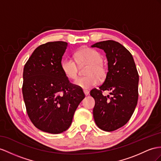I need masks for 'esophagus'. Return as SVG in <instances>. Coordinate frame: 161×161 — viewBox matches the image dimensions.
Segmentation results:
<instances>
[{
	"label": "esophagus",
	"instance_id": "1",
	"mask_svg": "<svg viewBox=\"0 0 161 161\" xmlns=\"http://www.w3.org/2000/svg\"><path fill=\"white\" fill-rule=\"evenodd\" d=\"M84 92L86 96H88V94H89V91H88V90H84Z\"/></svg>",
	"mask_w": 161,
	"mask_h": 161
}]
</instances>
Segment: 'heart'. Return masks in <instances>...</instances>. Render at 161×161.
<instances>
[{
  "instance_id": "1",
  "label": "heart",
  "mask_w": 161,
  "mask_h": 161,
  "mask_svg": "<svg viewBox=\"0 0 161 161\" xmlns=\"http://www.w3.org/2000/svg\"><path fill=\"white\" fill-rule=\"evenodd\" d=\"M75 60L71 58H65L61 62V69L69 80H75L77 77V64L80 66L88 64L85 77L77 79L75 84L82 89H89L96 86L107 75V69L103 64V56L97 50L90 47H84L78 50L75 55Z\"/></svg>"
}]
</instances>
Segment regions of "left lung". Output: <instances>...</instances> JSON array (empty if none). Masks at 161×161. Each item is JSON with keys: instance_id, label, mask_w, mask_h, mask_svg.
I'll list each match as a JSON object with an SVG mask.
<instances>
[{"instance_id": "obj_1", "label": "left lung", "mask_w": 161, "mask_h": 161, "mask_svg": "<svg viewBox=\"0 0 161 161\" xmlns=\"http://www.w3.org/2000/svg\"><path fill=\"white\" fill-rule=\"evenodd\" d=\"M92 47L103 49L108 61L103 84L90 91L95 101L94 122L101 130L114 131L126 125L134 112L138 101L139 74L133 56L120 43L108 40ZM105 90L111 91L112 97L103 96Z\"/></svg>"}]
</instances>
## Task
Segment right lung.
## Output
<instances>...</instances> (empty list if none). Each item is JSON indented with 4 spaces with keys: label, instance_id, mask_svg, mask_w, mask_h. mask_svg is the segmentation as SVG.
Returning <instances> with one entry per match:
<instances>
[{
    "label": "right lung",
    "instance_id": "add662e5",
    "mask_svg": "<svg viewBox=\"0 0 161 161\" xmlns=\"http://www.w3.org/2000/svg\"><path fill=\"white\" fill-rule=\"evenodd\" d=\"M64 41L36 47L24 65L22 94L26 112L38 129L58 134L69 129L85 94L71 84L61 69L67 49Z\"/></svg>",
    "mask_w": 161,
    "mask_h": 161
}]
</instances>
